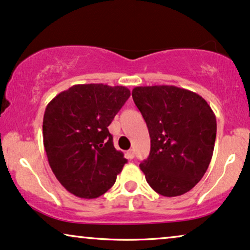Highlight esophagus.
Returning <instances> with one entry per match:
<instances>
[{
  "label": "esophagus",
  "mask_w": 250,
  "mask_h": 250,
  "mask_svg": "<svg viewBox=\"0 0 250 250\" xmlns=\"http://www.w3.org/2000/svg\"><path fill=\"white\" fill-rule=\"evenodd\" d=\"M127 157H128V159H134V157H135L134 150H129L127 152Z\"/></svg>",
  "instance_id": "1"
}]
</instances>
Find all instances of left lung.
Instances as JSON below:
<instances>
[{"instance_id": "8db88e82", "label": "left lung", "mask_w": 250, "mask_h": 250, "mask_svg": "<svg viewBox=\"0 0 250 250\" xmlns=\"http://www.w3.org/2000/svg\"><path fill=\"white\" fill-rule=\"evenodd\" d=\"M132 99L146 122L148 158L140 165L150 187L174 197L203 178L212 158L217 121L200 94L173 85L136 86Z\"/></svg>"}]
</instances>
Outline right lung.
Masks as SVG:
<instances>
[{"label":"right lung","instance_id":"1","mask_svg":"<svg viewBox=\"0 0 250 250\" xmlns=\"http://www.w3.org/2000/svg\"><path fill=\"white\" fill-rule=\"evenodd\" d=\"M129 97L125 86L77 84L47 105L42 137L49 166L77 197L105 194L127 163L114 147L108 125Z\"/></svg>","mask_w":250,"mask_h":250}]
</instances>
